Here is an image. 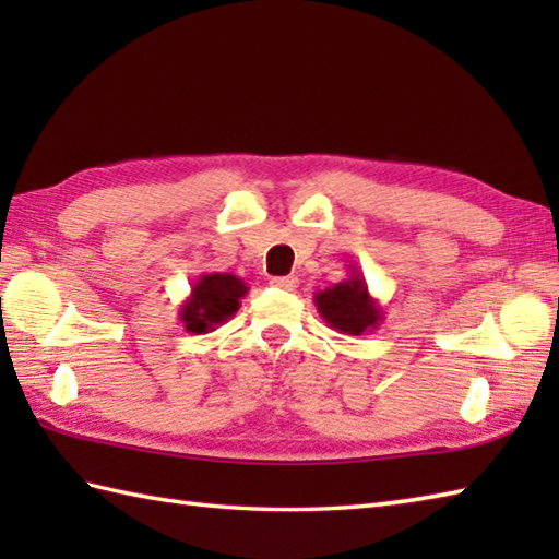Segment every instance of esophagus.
Masks as SVG:
<instances>
[{"mask_svg":"<svg viewBox=\"0 0 559 559\" xmlns=\"http://www.w3.org/2000/svg\"><path fill=\"white\" fill-rule=\"evenodd\" d=\"M271 286L281 288V290H295V288H298V278H295V276H276V278H271Z\"/></svg>","mask_w":559,"mask_h":559,"instance_id":"1","label":"esophagus"}]
</instances>
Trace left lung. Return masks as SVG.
Listing matches in <instances>:
<instances>
[{
	"instance_id": "8db88e82",
	"label": "left lung",
	"mask_w": 559,
	"mask_h": 559,
	"mask_svg": "<svg viewBox=\"0 0 559 559\" xmlns=\"http://www.w3.org/2000/svg\"><path fill=\"white\" fill-rule=\"evenodd\" d=\"M314 305L319 317L331 329L348 336H360L365 331H374L384 319L382 307H379L370 290H367L362 273L355 264L348 266L346 281L314 293Z\"/></svg>"
}]
</instances>
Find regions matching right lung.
<instances>
[{"mask_svg":"<svg viewBox=\"0 0 559 559\" xmlns=\"http://www.w3.org/2000/svg\"><path fill=\"white\" fill-rule=\"evenodd\" d=\"M247 290V283L233 273H204L180 305L177 317L189 334H209L240 310Z\"/></svg>","mask_w":559,"mask_h":559,"instance_id":"add662e5","label":"right lung"}]
</instances>
